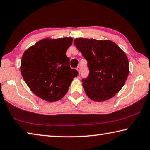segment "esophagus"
I'll list each match as a JSON object with an SVG mask.
<instances>
[{
    "mask_svg": "<svg viewBox=\"0 0 150 150\" xmlns=\"http://www.w3.org/2000/svg\"><path fill=\"white\" fill-rule=\"evenodd\" d=\"M77 69V71H78L79 74H80V72H81V68H80V67H79V66H78V67H77V69Z\"/></svg>",
    "mask_w": 150,
    "mask_h": 150,
    "instance_id": "esophagus-1",
    "label": "esophagus"
}]
</instances>
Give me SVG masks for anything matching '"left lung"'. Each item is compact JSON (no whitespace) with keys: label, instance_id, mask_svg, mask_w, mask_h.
<instances>
[{"label":"left lung","instance_id":"1","mask_svg":"<svg viewBox=\"0 0 150 150\" xmlns=\"http://www.w3.org/2000/svg\"><path fill=\"white\" fill-rule=\"evenodd\" d=\"M74 44L88 62L89 75L82 80L86 95L97 102L112 98L125 84L130 72L125 52L109 40L80 38Z\"/></svg>","mask_w":150,"mask_h":150}]
</instances>
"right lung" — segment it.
<instances>
[{
  "instance_id": "obj_1",
  "label": "right lung",
  "mask_w": 150,
  "mask_h": 150,
  "mask_svg": "<svg viewBox=\"0 0 150 150\" xmlns=\"http://www.w3.org/2000/svg\"><path fill=\"white\" fill-rule=\"evenodd\" d=\"M72 38L43 39L25 51L20 72L28 87L35 95L48 102H55L67 93L77 70L69 66L66 52Z\"/></svg>"
}]
</instances>
